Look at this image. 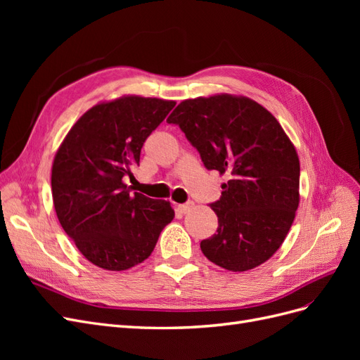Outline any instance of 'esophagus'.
<instances>
[{
  "instance_id": "1",
  "label": "esophagus",
  "mask_w": 360,
  "mask_h": 360,
  "mask_svg": "<svg viewBox=\"0 0 360 360\" xmlns=\"http://www.w3.org/2000/svg\"><path fill=\"white\" fill-rule=\"evenodd\" d=\"M193 207V202L192 201H189V202H184V204H179L177 205V210L180 212V213H188L191 209Z\"/></svg>"
}]
</instances>
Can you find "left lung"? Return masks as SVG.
I'll list each match as a JSON object with an SVG mask.
<instances>
[{"label": "left lung", "mask_w": 360, "mask_h": 360, "mask_svg": "<svg viewBox=\"0 0 360 360\" xmlns=\"http://www.w3.org/2000/svg\"><path fill=\"white\" fill-rule=\"evenodd\" d=\"M167 122L181 129L207 169L230 176L210 204L217 230L201 242L202 254L233 271L263 264L299 207L300 163L284 129L266 108L230 94L184 101Z\"/></svg>", "instance_id": "8db88e82"}]
</instances>
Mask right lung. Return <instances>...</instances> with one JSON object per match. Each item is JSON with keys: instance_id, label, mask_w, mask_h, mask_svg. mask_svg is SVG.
I'll use <instances>...</instances> for the list:
<instances>
[{"instance_id": "right-lung-1", "label": "right lung", "mask_w": 360, "mask_h": 360, "mask_svg": "<svg viewBox=\"0 0 360 360\" xmlns=\"http://www.w3.org/2000/svg\"><path fill=\"white\" fill-rule=\"evenodd\" d=\"M176 102L127 96L86 111L52 165V198L63 230L97 267L127 270L150 257L174 217L168 201L123 183L141 148Z\"/></svg>"}]
</instances>
